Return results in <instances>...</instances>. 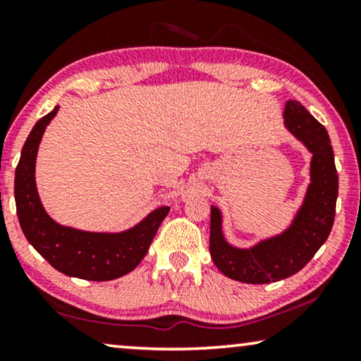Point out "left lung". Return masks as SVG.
<instances>
[{"label":"left lung","instance_id":"left-lung-1","mask_svg":"<svg viewBox=\"0 0 361 361\" xmlns=\"http://www.w3.org/2000/svg\"><path fill=\"white\" fill-rule=\"evenodd\" d=\"M284 125L312 152L310 184L289 228L251 248H235L221 231V212L212 205V259L226 278L240 283L268 284L299 273L325 243L334 225L338 174L329 133L295 100L286 103Z\"/></svg>","mask_w":361,"mask_h":361}]
</instances>
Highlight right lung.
Here are the masks:
<instances>
[{"label": "right lung", "mask_w": 361, "mask_h": 361, "mask_svg": "<svg viewBox=\"0 0 361 361\" xmlns=\"http://www.w3.org/2000/svg\"><path fill=\"white\" fill-rule=\"evenodd\" d=\"M59 106L42 116L29 133L14 176L19 225L39 255L61 273L87 281L121 278L145 258L169 207L152 210L145 220L121 233H95L59 225L44 210L36 187V157L46 126Z\"/></svg>", "instance_id": "add662e5"}]
</instances>
